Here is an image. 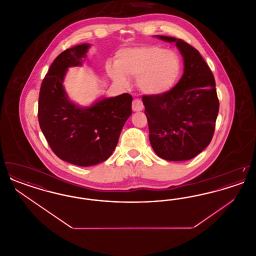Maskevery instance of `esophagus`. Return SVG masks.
<instances>
[{
	"instance_id": "obj_1",
	"label": "esophagus",
	"mask_w": 256,
	"mask_h": 256,
	"mask_svg": "<svg viewBox=\"0 0 256 256\" xmlns=\"http://www.w3.org/2000/svg\"><path fill=\"white\" fill-rule=\"evenodd\" d=\"M144 110V104L142 102V100H140L139 98H134L132 100V110L134 111H142Z\"/></svg>"
}]
</instances>
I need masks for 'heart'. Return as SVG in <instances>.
Segmentation results:
<instances>
[{
  "mask_svg": "<svg viewBox=\"0 0 256 256\" xmlns=\"http://www.w3.org/2000/svg\"><path fill=\"white\" fill-rule=\"evenodd\" d=\"M110 78L126 86L127 78H137V86L146 95L158 96L170 91L180 74L178 54L159 46H142L121 50L115 64H106Z\"/></svg>",
  "mask_w": 256,
  "mask_h": 256,
  "instance_id": "1",
  "label": "heart"
}]
</instances>
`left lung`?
<instances>
[{
  "label": "left lung",
  "instance_id": "8db88e82",
  "mask_svg": "<svg viewBox=\"0 0 256 256\" xmlns=\"http://www.w3.org/2000/svg\"><path fill=\"white\" fill-rule=\"evenodd\" d=\"M174 42L184 62L176 86L158 96H143L150 142L159 158L184 161L196 156L213 137L219 112L216 82L198 50L182 39L158 36Z\"/></svg>",
  "mask_w": 256,
  "mask_h": 256
}]
</instances>
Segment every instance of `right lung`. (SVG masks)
<instances>
[{
    "instance_id": "add662e5",
    "label": "right lung",
    "mask_w": 256,
    "mask_h": 256,
    "mask_svg": "<svg viewBox=\"0 0 256 256\" xmlns=\"http://www.w3.org/2000/svg\"><path fill=\"white\" fill-rule=\"evenodd\" d=\"M89 47L78 45L58 56L42 82L38 100L39 126L50 148L58 158L82 167L104 162L112 154L132 115V102L124 93L80 108L68 98L63 86L67 69L82 66Z\"/></svg>"
}]
</instances>
